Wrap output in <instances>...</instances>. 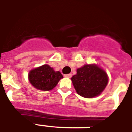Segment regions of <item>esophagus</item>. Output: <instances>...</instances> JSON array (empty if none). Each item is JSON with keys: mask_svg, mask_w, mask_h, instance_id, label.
<instances>
[{"mask_svg": "<svg viewBox=\"0 0 132 132\" xmlns=\"http://www.w3.org/2000/svg\"><path fill=\"white\" fill-rule=\"evenodd\" d=\"M64 77H67V78H70V77H72V75L71 74L65 75H64Z\"/></svg>", "mask_w": 132, "mask_h": 132, "instance_id": "34e87169", "label": "esophagus"}]
</instances>
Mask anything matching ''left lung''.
I'll list each match as a JSON object with an SVG mask.
<instances>
[{"label": "left lung", "mask_w": 132, "mask_h": 132, "mask_svg": "<svg viewBox=\"0 0 132 132\" xmlns=\"http://www.w3.org/2000/svg\"><path fill=\"white\" fill-rule=\"evenodd\" d=\"M71 80L77 92L86 98L99 95L108 82L106 72L96 65H85L78 68Z\"/></svg>", "instance_id": "1"}]
</instances>
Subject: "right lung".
<instances>
[{
  "instance_id": "obj_1",
  "label": "right lung",
  "mask_w": 132,
  "mask_h": 132,
  "mask_svg": "<svg viewBox=\"0 0 132 132\" xmlns=\"http://www.w3.org/2000/svg\"><path fill=\"white\" fill-rule=\"evenodd\" d=\"M62 78L63 76L60 71H55L47 64L31 70L29 74V80L32 86L44 91L55 88Z\"/></svg>"
}]
</instances>
